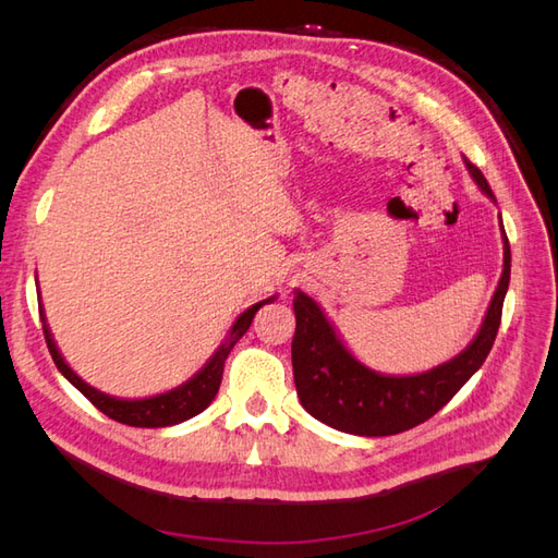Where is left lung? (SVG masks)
Instances as JSON below:
<instances>
[{"mask_svg":"<svg viewBox=\"0 0 558 558\" xmlns=\"http://www.w3.org/2000/svg\"><path fill=\"white\" fill-rule=\"evenodd\" d=\"M463 162L480 191L496 202L480 167L472 165L465 156ZM500 234L502 275L477 335L459 356L435 365L426 373L384 375L367 367L349 351L318 302L307 293L295 291V335L291 356L302 408L320 424L363 437H384L410 430L440 412L482 367L496 342L512 267L510 242L502 221Z\"/></svg>","mask_w":558,"mask_h":558,"instance_id":"1","label":"left lung"}]
</instances>
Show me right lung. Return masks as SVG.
I'll return each mask as SVG.
<instances>
[{
	"label": "right lung",
	"instance_id": "add662e5",
	"mask_svg": "<svg viewBox=\"0 0 558 558\" xmlns=\"http://www.w3.org/2000/svg\"><path fill=\"white\" fill-rule=\"evenodd\" d=\"M275 300H277V295H269V298L256 302V305H251L246 312H242L238 316V320L232 324V328L228 330L221 347L214 351V356L205 365H202V369H197V373L189 381H183L181 386L172 388V391H165V393L150 396V398H134V400L102 393V391H97L95 386L83 381L62 359V353L53 340V332H50V328L46 324L44 307H39V316H41L44 337H46L50 356H53V363L58 365L64 379L74 384L99 412H105L107 416L118 421V424L134 426V428H165V426H177V424H181V421H189L195 414L205 412L209 408L211 400L218 393V386H221L223 365H226L228 353L232 351L234 344L242 340V335L248 330L256 312L263 305H269V302H275Z\"/></svg>",
	"mask_w": 558,
	"mask_h": 558
}]
</instances>
